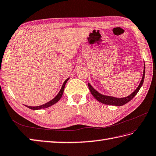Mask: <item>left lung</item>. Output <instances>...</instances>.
I'll list each match as a JSON object with an SVG mask.
<instances>
[{"label":"left lung","mask_w":156,"mask_h":156,"mask_svg":"<svg viewBox=\"0 0 156 156\" xmlns=\"http://www.w3.org/2000/svg\"><path fill=\"white\" fill-rule=\"evenodd\" d=\"M145 63H144V69H143V77L142 80L140 82L139 85L136 88V90L134 91L133 93H131L130 95L127 96L126 97H123V98H117V97H114L112 96H108V95H104V94H102L99 93L98 91H97L94 88L91 86L90 83H88V88H89V90L90 91L91 94H93V96L95 98L97 101H99V102L103 103V104L105 105H115V106H122L126 103H129L130 101L134 97H135L137 93L139 92L140 88L142 87L143 84V82H144V78H145Z\"/></svg>","instance_id":"8db88e82"}]
</instances>
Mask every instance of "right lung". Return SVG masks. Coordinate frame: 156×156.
Returning <instances> with one entry per match:
<instances>
[{"label":"right lung","mask_w":156,"mask_h":156,"mask_svg":"<svg viewBox=\"0 0 156 156\" xmlns=\"http://www.w3.org/2000/svg\"><path fill=\"white\" fill-rule=\"evenodd\" d=\"M69 78L66 79V80L64 81L63 84L62 85V88H61V90L59 92V93H58L56 97H55V98H53L52 100H51L50 101L47 102V103H44V104L43 105H39V106H35V107H32V106H27V105H26V107H27V108L31 109H34V110H38V109H44V108H48V107H50L51 105H53L54 104H55V103L59 101V100L62 98V97L63 95V90H64V88H65V86H66V82H68V80H69Z\"/></svg>","instance_id":"right-lung-1"}]
</instances>
